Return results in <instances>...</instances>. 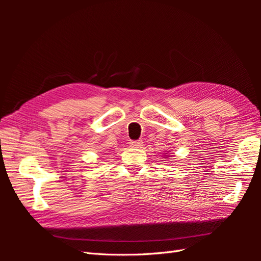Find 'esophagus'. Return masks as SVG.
I'll return each mask as SVG.
<instances>
[{"mask_svg": "<svg viewBox=\"0 0 261 261\" xmlns=\"http://www.w3.org/2000/svg\"><path fill=\"white\" fill-rule=\"evenodd\" d=\"M143 140H130L129 145L133 147V148H141V146H143Z\"/></svg>", "mask_w": 261, "mask_h": 261, "instance_id": "obj_1", "label": "esophagus"}]
</instances>
